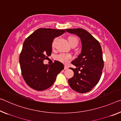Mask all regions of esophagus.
Listing matches in <instances>:
<instances>
[{"label": "esophagus", "mask_w": 121, "mask_h": 121, "mask_svg": "<svg viewBox=\"0 0 121 121\" xmlns=\"http://www.w3.org/2000/svg\"><path fill=\"white\" fill-rule=\"evenodd\" d=\"M64 69H68V67L67 66H65V67H64Z\"/></svg>", "instance_id": "obj_1"}]
</instances>
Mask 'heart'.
<instances>
[{
  "label": "heart",
  "instance_id": "b5f03b06",
  "mask_svg": "<svg viewBox=\"0 0 121 121\" xmlns=\"http://www.w3.org/2000/svg\"><path fill=\"white\" fill-rule=\"evenodd\" d=\"M55 40H56V39L54 40V41L52 43V47H54ZM68 41L70 45H72L73 44H74V43L77 44L78 45V39H77V38L75 37V36H70L68 38ZM55 58H56V59L57 61H60V62L62 63H64V64H67V63H68L69 60L72 59V55L70 54H68L61 53L60 54L57 55Z\"/></svg>",
  "mask_w": 121,
  "mask_h": 121
}]
</instances>
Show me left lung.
<instances>
[{
    "instance_id": "8db88e82",
    "label": "left lung",
    "mask_w": 121,
    "mask_h": 121,
    "mask_svg": "<svg viewBox=\"0 0 121 121\" xmlns=\"http://www.w3.org/2000/svg\"><path fill=\"white\" fill-rule=\"evenodd\" d=\"M66 30L78 36L82 43L81 53L72 61L76 68H70L74 72V76L68 80V83L72 89L78 93H87L98 83L102 75L104 61L100 43L82 28Z\"/></svg>"
}]
</instances>
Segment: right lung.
I'll use <instances>...</instances> for the list:
<instances>
[{
	"instance_id": "1",
	"label": "right lung",
	"mask_w": 121,
	"mask_h": 121,
	"mask_svg": "<svg viewBox=\"0 0 121 121\" xmlns=\"http://www.w3.org/2000/svg\"><path fill=\"white\" fill-rule=\"evenodd\" d=\"M65 32V30L40 28L25 40L19 62L25 81L33 89L42 91L51 87L64 69V65L58 61L50 66L43 62L51 55L54 39Z\"/></svg>"
}]
</instances>
